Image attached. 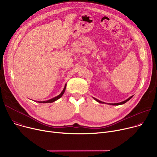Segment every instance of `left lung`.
<instances>
[{
  "label": "left lung",
  "instance_id": "1",
  "mask_svg": "<svg viewBox=\"0 0 157 157\" xmlns=\"http://www.w3.org/2000/svg\"><path fill=\"white\" fill-rule=\"evenodd\" d=\"M133 97V96H130V98H128L127 99H126V100H124V101H122V102H120V103H106V104H108V105H123V104H124L125 103H126L128 101H129L130 99L132 98ZM93 99H94V100H96L97 102H98V103H105V102H103V101H99V100H98V99H96V98H94V97H93Z\"/></svg>",
  "mask_w": 157,
  "mask_h": 157
}]
</instances>
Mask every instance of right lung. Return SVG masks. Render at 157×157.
<instances>
[{
    "label": "right lung",
    "mask_w": 157,
    "mask_h": 157,
    "mask_svg": "<svg viewBox=\"0 0 157 157\" xmlns=\"http://www.w3.org/2000/svg\"><path fill=\"white\" fill-rule=\"evenodd\" d=\"M66 88V84H65V86H64V88L63 90L62 91V92H61L58 96H56V97H54V98H52V99H49V100H47V101H36V102H38V103H52V102H54V101H56V100H58V99H59L60 98L62 97V96L63 95V94H64V91H65Z\"/></svg>",
    "instance_id": "obj_1"
}]
</instances>
